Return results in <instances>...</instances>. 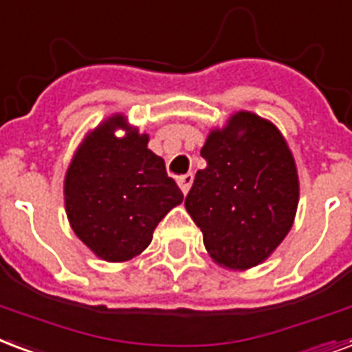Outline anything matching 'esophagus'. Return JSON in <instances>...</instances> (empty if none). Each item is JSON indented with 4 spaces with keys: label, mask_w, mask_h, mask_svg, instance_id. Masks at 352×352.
Returning a JSON list of instances; mask_svg holds the SVG:
<instances>
[{
    "label": "esophagus",
    "mask_w": 352,
    "mask_h": 352,
    "mask_svg": "<svg viewBox=\"0 0 352 352\" xmlns=\"http://www.w3.org/2000/svg\"><path fill=\"white\" fill-rule=\"evenodd\" d=\"M178 186H179V189L184 191V195H187V192H189V189H191V186H192V174L189 173V174H184V176H179Z\"/></svg>",
    "instance_id": "esophagus-1"
}]
</instances>
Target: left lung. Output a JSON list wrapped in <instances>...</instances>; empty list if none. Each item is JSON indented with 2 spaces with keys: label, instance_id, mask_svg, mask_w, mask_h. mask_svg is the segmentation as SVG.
<instances>
[{
  "label": "left lung",
  "instance_id": "8db88e82",
  "mask_svg": "<svg viewBox=\"0 0 352 352\" xmlns=\"http://www.w3.org/2000/svg\"><path fill=\"white\" fill-rule=\"evenodd\" d=\"M186 210L204 234L206 250L226 269L258 265L284 241L298 204V176L278 128L239 111L213 129L200 150Z\"/></svg>",
  "mask_w": 352,
  "mask_h": 352
}]
</instances>
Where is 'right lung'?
I'll return each mask as SVG.
<instances>
[{"mask_svg": "<svg viewBox=\"0 0 352 352\" xmlns=\"http://www.w3.org/2000/svg\"><path fill=\"white\" fill-rule=\"evenodd\" d=\"M116 129L126 135L116 138ZM184 195L148 135L115 115L85 137L65 176L66 215L76 236L105 261H128Z\"/></svg>", "mask_w": 352, "mask_h": 352, "instance_id": "add662e5", "label": "right lung"}]
</instances>
